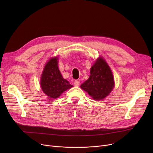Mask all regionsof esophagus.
<instances>
[{
    "mask_svg": "<svg viewBox=\"0 0 153 153\" xmlns=\"http://www.w3.org/2000/svg\"><path fill=\"white\" fill-rule=\"evenodd\" d=\"M79 84H80V81H77V80H75L74 82V85L78 86V85H79Z\"/></svg>",
    "mask_w": 153,
    "mask_h": 153,
    "instance_id": "obj_1",
    "label": "esophagus"
}]
</instances>
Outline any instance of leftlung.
Listing matches in <instances>:
<instances>
[{
  "mask_svg": "<svg viewBox=\"0 0 153 153\" xmlns=\"http://www.w3.org/2000/svg\"><path fill=\"white\" fill-rule=\"evenodd\" d=\"M91 75L81 88L95 100L105 99L114 87V77L108 64L102 57L95 61L91 68Z\"/></svg>",
  "mask_w": 153,
  "mask_h": 153,
  "instance_id": "obj_1",
  "label": "left lung"
}]
</instances>
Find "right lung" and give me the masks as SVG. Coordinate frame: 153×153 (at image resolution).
I'll use <instances>...</instances> for the list:
<instances>
[{
    "instance_id": "1",
    "label": "right lung",
    "mask_w": 153,
    "mask_h": 153,
    "mask_svg": "<svg viewBox=\"0 0 153 153\" xmlns=\"http://www.w3.org/2000/svg\"><path fill=\"white\" fill-rule=\"evenodd\" d=\"M58 60L56 56L47 62L40 80L43 92L48 97L54 99L58 98L64 91L73 87L62 77L58 66Z\"/></svg>"
}]
</instances>
